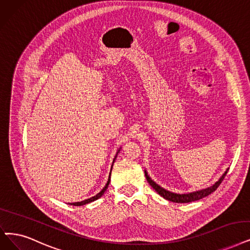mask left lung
Returning a JSON list of instances; mask_svg holds the SVG:
<instances>
[{
    "label": "left lung",
    "mask_w": 250,
    "mask_h": 250,
    "mask_svg": "<svg viewBox=\"0 0 250 250\" xmlns=\"http://www.w3.org/2000/svg\"><path fill=\"white\" fill-rule=\"evenodd\" d=\"M229 171V168L225 171V173L219 177L218 181L213 184L211 187H208L206 188L200 189V191H196V192H192V193H188V194H176L170 191H167L164 188H162L161 186H159L158 184H156L153 179L149 177V175L147 174V171L145 169V174L146 177V181L147 183L152 186V188L155 189V191L161 196L164 199L168 201H171V202H175V203H188V202H194L197 200H200V199L210 195L211 193H213L215 189L218 188V186L222 184V182L224 181L225 176L227 175Z\"/></svg>",
    "instance_id": "1"
}]
</instances>
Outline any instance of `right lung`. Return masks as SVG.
Segmentation results:
<instances>
[{
  "label": "right lung",
  "instance_id": "obj_1",
  "mask_svg": "<svg viewBox=\"0 0 250 250\" xmlns=\"http://www.w3.org/2000/svg\"><path fill=\"white\" fill-rule=\"evenodd\" d=\"M121 148L122 147H120L118 151H117V153H116V156H115V158H114V160H113V164H114V162H115V160L117 159V156H118V154H119V152L121 151ZM113 164H112V168H111V171H109V175H108V179H107V182H106V184H105V186L104 187V188L102 189L101 192H99L98 194H96L95 196H93V197H91V198H89V199H86V200H84V201H81V202H75V203H69L71 205H74V206H82V205H85V204H88V203H90V202H93V201H95V200H97L98 198H101L104 194V192L106 191V188H107V187H108V184H109V182H111V173H112V169H113Z\"/></svg>",
  "mask_w": 250,
  "mask_h": 250
}]
</instances>
